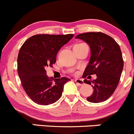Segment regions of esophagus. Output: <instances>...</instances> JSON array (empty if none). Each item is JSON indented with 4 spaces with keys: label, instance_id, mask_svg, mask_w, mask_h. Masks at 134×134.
<instances>
[{
    "label": "esophagus",
    "instance_id": "34e87169",
    "mask_svg": "<svg viewBox=\"0 0 134 134\" xmlns=\"http://www.w3.org/2000/svg\"><path fill=\"white\" fill-rule=\"evenodd\" d=\"M75 82L76 83H78V85H79V86H82V85H83V80H81V79H76L75 80Z\"/></svg>",
    "mask_w": 134,
    "mask_h": 134
}]
</instances>
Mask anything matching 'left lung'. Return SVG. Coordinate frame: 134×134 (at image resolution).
Masks as SVG:
<instances>
[{"instance_id":"1","label":"left lung","mask_w":134,"mask_h":134,"mask_svg":"<svg viewBox=\"0 0 134 134\" xmlns=\"http://www.w3.org/2000/svg\"><path fill=\"white\" fill-rule=\"evenodd\" d=\"M76 38L86 41L91 48L90 62L82 77L97 75L92 82L83 81L94 90L87 100L93 103L104 102L114 93L121 78L124 66L121 48L111 37L102 32H86Z\"/></svg>"}]
</instances>
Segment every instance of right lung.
<instances>
[{
	"label": "right lung",
	"instance_id": "add662e5",
	"mask_svg": "<svg viewBox=\"0 0 134 134\" xmlns=\"http://www.w3.org/2000/svg\"><path fill=\"white\" fill-rule=\"evenodd\" d=\"M73 37L72 34H37L28 39L20 48L17 58L19 76L27 95L37 104L47 106L58 100L65 83L71 80L66 77L49 78L46 69L52 67L59 49Z\"/></svg>",
	"mask_w": 134,
	"mask_h": 134
}]
</instances>
